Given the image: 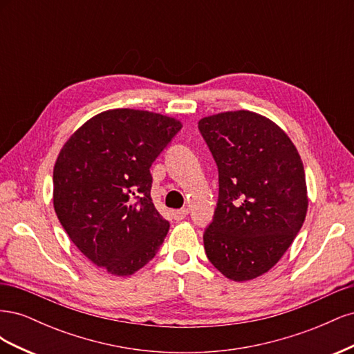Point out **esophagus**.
Listing matches in <instances>:
<instances>
[{"instance_id":"obj_1","label":"esophagus","mask_w":354,"mask_h":354,"mask_svg":"<svg viewBox=\"0 0 354 354\" xmlns=\"http://www.w3.org/2000/svg\"><path fill=\"white\" fill-rule=\"evenodd\" d=\"M187 214H189L187 208H181V209L173 211V217H174V220L180 221V220H185V218H186V216H187Z\"/></svg>"}]
</instances>
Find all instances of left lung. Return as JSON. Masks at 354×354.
I'll return each instance as SVG.
<instances>
[{
	"instance_id": "8db88e82",
	"label": "left lung",
	"mask_w": 354,
	"mask_h": 354,
	"mask_svg": "<svg viewBox=\"0 0 354 354\" xmlns=\"http://www.w3.org/2000/svg\"><path fill=\"white\" fill-rule=\"evenodd\" d=\"M198 127L220 181L207 257L227 279L252 281L282 259L306 220L301 156L279 125L251 111L209 115Z\"/></svg>"
}]
</instances>
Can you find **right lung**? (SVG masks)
<instances>
[{"label":"right lung","mask_w":354,"mask_h":354,"mask_svg":"<svg viewBox=\"0 0 354 354\" xmlns=\"http://www.w3.org/2000/svg\"><path fill=\"white\" fill-rule=\"evenodd\" d=\"M176 118L138 109L94 115L60 149L53 205L75 246L113 276L156 255L169 223L155 208L151 168L180 130Z\"/></svg>","instance_id":"obj_1"}]
</instances>
